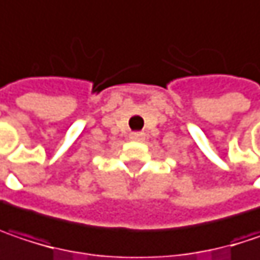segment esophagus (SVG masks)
<instances>
[{"label": "esophagus", "instance_id": "1", "mask_svg": "<svg viewBox=\"0 0 260 260\" xmlns=\"http://www.w3.org/2000/svg\"><path fill=\"white\" fill-rule=\"evenodd\" d=\"M129 138L134 140V141H143L144 140V134L143 132H132V134H129Z\"/></svg>", "mask_w": 260, "mask_h": 260}]
</instances>
